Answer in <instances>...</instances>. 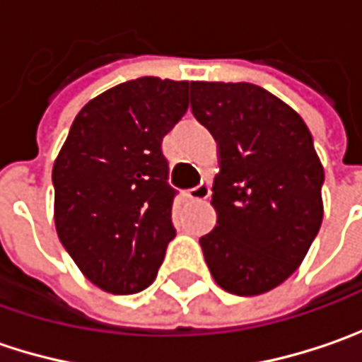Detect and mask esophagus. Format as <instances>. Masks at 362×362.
I'll list each match as a JSON object with an SVG mask.
<instances>
[{
    "instance_id": "obj_1",
    "label": "esophagus",
    "mask_w": 362,
    "mask_h": 362,
    "mask_svg": "<svg viewBox=\"0 0 362 362\" xmlns=\"http://www.w3.org/2000/svg\"><path fill=\"white\" fill-rule=\"evenodd\" d=\"M209 193H211L209 185H207V183H202V185H197V187L189 189L187 197L191 202H205V199L209 197Z\"/></svg>"
}]
</instances>
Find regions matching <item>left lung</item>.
<instances>
[{
	"label": "left lung",
	"instance_id": "1",
	"mask_svg": "<svg viewBox=\"0 0 362 362\" xmlns=\"http://www.w3.org/2000/svg\"><path fill=\"white\" fill-rule=\"evenodd\" d=\"M191 110L217 143L211 205L199 238L217 286L235 296L270 292L298 270L325 205V169L298 112L250 82H191Z\"/></svg>",
	"mask_w": 362,
	"mask_h": 362
}]
</instances>
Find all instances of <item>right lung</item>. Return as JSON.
I'll use <instances>...</instances> for the list:
<instances>
[{"mask_svg": "<svg viewBox=\"0 0 362 362\" xmlns=\"http://www.w3.org/2000/svg\"><path fill=\"white\" fill-rule=\"evenodd\" d=\"M187 80L143 76L98 94L54 160L58 238L105 292L136 294L153 284L175 238L160 143L187 112Z\"/></svg>", "mask_w": 362, "mask_h": 362, "instance_id": "add662e5", "label": "right lung"}]
</instances>
